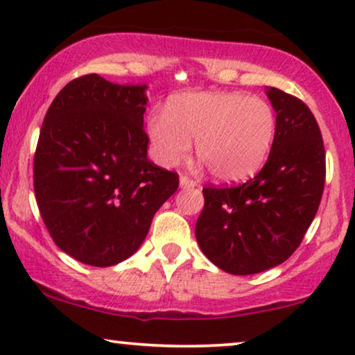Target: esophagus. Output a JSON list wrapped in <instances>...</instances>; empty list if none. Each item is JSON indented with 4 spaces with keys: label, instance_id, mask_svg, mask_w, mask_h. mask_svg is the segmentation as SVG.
Instances as JSON below:
<instances>
[{
    "label": "esophagus",
    "instance_id": "1",
    "mask_svg": "<svg viewBox=\"0 0 355 355\" xmlns=\"http://www.w3.org/2000/svg\"><path fill=\"white\" fill-rule=\"evenodd\" d=\"M179 186H181V189H192L196 187L197 184L192 181V179H189L186 176H181V179H179Z\"/></svg>",
    "mask_w": 355,
    "mask_h": 355
}]
</instances>
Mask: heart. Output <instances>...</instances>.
I'll use <instances>...</instances> for the list:
<instances>
[{"instance_id":"obj_1","label":"heart","mask_w":355,"mask_h":355,"mask_svg":"<svg viewBox=\"0 0 355 355\" xmlns=\"http://www.w3.org/2000/svg\"><path fill=\"white\" fill-rule=\"evenodd\" d=\"M276 114L260 96L244 92H191L173 96L164 114L147 119L150 153L163 168H176L191 155L221 182H241L263 166L273 147Z\"/></svg>"}]
</instances>
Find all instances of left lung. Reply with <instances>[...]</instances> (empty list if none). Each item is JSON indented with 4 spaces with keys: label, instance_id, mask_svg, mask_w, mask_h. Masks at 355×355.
<instances>
[{
    "label": "left lung",
    "instance_id": "8db88e82",
    "mask_svg": "<svg viewBox=\"0 0 355 355\" xmlns=\"http://www.w3.org/2000/svg\"><path fill=\"white\" fill-rule=\"evenodd\" d=\"M276 134L265 166L236 187H205L196 237L207 259L231 275L283 263L302 242L324 187V147L309 106L266 87Z\"/></svg>",
    "mask_w": 355,
    "mask_h": 355
}]
</instances>
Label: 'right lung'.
<instances>
[{"label":"right lung","instance_id":"add662e5","mask_svg":"<svg viewBox=\"0 0 355 355\" xmlns=\"http://www.w3.org/2000/svg\"><path fill=\"white\" fill-rule=\"evenodd\" d=\"M145 84L71 80L43 119L33 189L53 241L72 259L113 266L142 245L176 173L147 158Z\"/></svg>","mask_w":355,"mask_h":355}]
</instances>
